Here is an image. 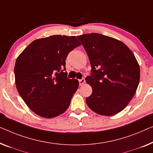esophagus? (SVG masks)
<instances>
[{
	"instance_id": "34e87169",
	"label": "esophagus",
	"mask_w": 153,
	"mask_h": 153,
	"mask_svg": "<svg viewBox=\"0 0 153 153\" xmlns=\"http://www.w3.org/2000/svg\"><path fill=\"white\" fill-rule=\"evenodd\" d=\"M85 83V79H84V78L81 79H79V86L83 85Z\"/></svg>"
}]
</instances>
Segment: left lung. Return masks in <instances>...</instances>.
<instances>
[{"label":"left lung","mask_w":153,"mask_h":153,"mask_svg":"<svg viewBox=\"0 0 153 153\" xmlns=\"http://www.w3.org/2000/svg\"><path fill=\"white\" fill-rule=\"evenodd\" d=\"M91 66L85 80L92 87L86 98L88 107L100 115L112 116L126 107L134 96L140 79L135 56L124 43L98 33L77 36Z\"/></svg>","instance_id":"left-lung-1"}]
</instances>
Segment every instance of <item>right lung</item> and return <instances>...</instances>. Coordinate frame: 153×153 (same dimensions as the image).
<instances>
[{
    "label": "right lung",
    "instance_id": "1",
    "mask_svg": "<svg viewBox=\"0 0 153 153\" xmlns=\"http://www.w3.org/2000/svg\"><path fill=\"white\" fill-rule=\"evenodd\" d=\"M80 45L74 36L53 35L33 41L17 57V91L36 114L53 118L69 107L79 82L67 77L65 60Z\"/></svg>",
    "mask_w": 153,
    "mask_h": 153
}]
</instances>
